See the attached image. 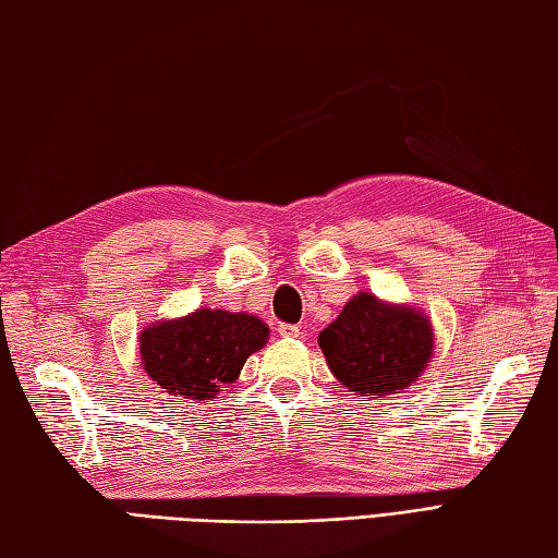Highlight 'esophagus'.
Listing matches in <instances>:
<instances>
[{
	"instance_id": "esophagus-1",
	"label": "esophagus",
	"mask_w": 558,
	"mask_h": 558,
	"mask_svg": "<svg viewBox=\"0 0 558 558\" xmlns=\"http://www.w3.org/2000/svg\"><path fill=\"white\" fill-rule=\"evenodd\" d=\"M279 336H283V338H298L301 336V329H298L295 324H279Z\"/></svg>"
}]
</instances>
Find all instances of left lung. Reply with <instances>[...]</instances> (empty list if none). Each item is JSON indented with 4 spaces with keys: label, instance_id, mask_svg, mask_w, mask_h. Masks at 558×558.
<instances>
[{
    "label": "left lung",
    "instance_id": "obj_1",
    "mask_svg": "<svg viewBox=\"0 0 558 558\" xmlns=\"http://www.w3.org/2000/svg\"><path fill=\"white\" fill-rule=\"evenodd\" d=\"M333 376L352 396H388L416 381L433 355V329L412 307L360 293L319 333Z\"/></svg>",
    "mask_w": 558,
    "mask_h": 558
}]
</instances>
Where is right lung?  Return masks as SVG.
<instances>
[{
	"instance_id": "obj_1",
	"label": "right lung",
	"mask_w": 558,
	"mask_h": 558,
	"mask_svg": "<svg viewBox=\"0 0 558 558\" xmlns=\"http://www.w3.org/2000/svg\"><path fill=\"white\" fill-rule=\"evenodd\" d=\"M267 336V324L253 315L198 310L146 329L140 350L146 374L170 396L208 400L220 384L236 381L243 362Z\"/></svg>"
}]
</instances>
